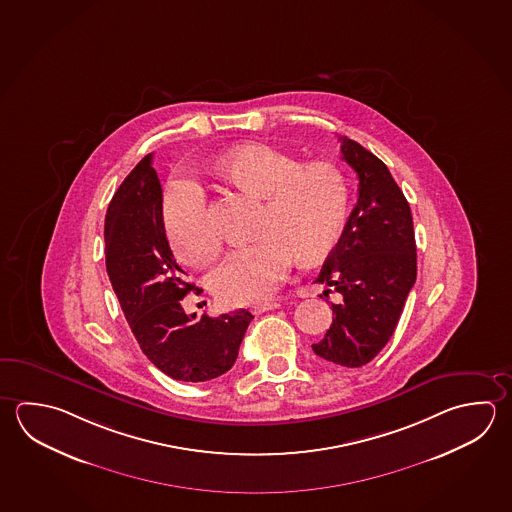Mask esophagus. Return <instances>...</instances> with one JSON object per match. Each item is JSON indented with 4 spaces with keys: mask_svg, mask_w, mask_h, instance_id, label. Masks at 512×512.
<instances>
[{
    "mask_svg": "<svg viewBox=\"0 0 512 512\" xmlns=\"http://www.w3.org/2000/svg\"><path fill=\"white\" fill-rule=\"evenodd\" d=\"M274 308H279V303H261V305H254L252 307V312L254 314H263V312H269V310H274Z\"/></svg>",
    "mask_w": 512,
    "mask_h": 512,
    "instance_id": "esophagus-1",
    "label": "esophagus"
}]
</instances>
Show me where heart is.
Returning <instances> with one entry per match:
<instances>
[{"instance_id":"heart-1","label":"heart","mask_w":512,"mask_h":512,"mask_svg":"<svg viewBox=\"0 0 512 512\" xmlns=\"http://www.w3.org/2000/svg\"><path fill=\"white\" fill-rule=\"evenodd\" d=\"M216 171L265 200L256 225L260 238L231 252L211 276V289L225 305H260L289 276L298 254L303 260H321L339 242L348 214V186L332 164L301 166L283 151L254 144L227 153ZM162 214L180 260L202 267L218 258L222 236L196 180H171Z\"/></svg>"}]
</instances>
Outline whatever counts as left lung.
Instances as JSON below:
<instances>
[{"label":"left lung","instance_id":"obj_1","mask_svg":"<svg viewBox=\"0 0 512 512\" xmlns=\"http://www.w3.org/2000/svg\"><path fill=\"white\" fill-rule=\"evenodd\" d=\"M339 140L343 160L359 178V196L316 279L339 292L341 303H332L334 321L312 350L330 363L359 368L395 332L417 279V245L408 200L386 164L359 142Z\"/></svg>","mask_w":512,"mask_h":512}]
</instances>
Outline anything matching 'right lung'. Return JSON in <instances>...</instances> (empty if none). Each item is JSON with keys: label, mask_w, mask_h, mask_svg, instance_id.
Instances as JSON below:
<instances>
[{"label": "right lung", "mask_w": 512, "mask_h": 512, "mask_svg": "<svg viewBox=\"0 0 512 512\" xmlns=\"http://www.w3.org/2000/svg\"><path fill=\"white\" fill-rule=\"evenodd\" d=\"M140 160L113 195L104 220L106 270L140 350L175 381L205 382L233 368L252 321L245 308L218 317L186 314L191 290L164 229L162 187Z\"/></svg>", "instance_id": "obj_1"}]
</instances>
